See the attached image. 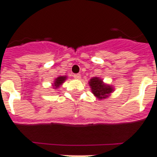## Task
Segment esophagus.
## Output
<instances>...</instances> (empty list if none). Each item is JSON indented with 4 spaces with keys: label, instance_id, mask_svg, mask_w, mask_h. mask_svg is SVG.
<instances>
[{
    "label": "esophagus",
    "instance_id": "obj_1",
    "mask_svg": "<svg viewBox=\"0 0 157 157\" xmlns=\"http://www.w3.org/2000/svg\"><path fill=\"white\" fill-rule=\"evenodd\" d=\"M73 77L75 79H77V80H80V79L82 78V76H81L80 74H74V75H73Z\"/></svg>",
    "mask_w": 157,
    "mask_h": 157
}]
</instances>
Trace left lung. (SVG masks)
I'll use <instances>...</instances> for the list:
<instances>
[{"label": "left lung", "mask_w": 157, "mask_h": 157, "mask_svg": "<svg viewBox=\"0 0 157 157\" xmlns=\"http://www.w3.org/2000/svg\"><path fill=\"white\" fill-rule=\"evenodd\" d=\"M89 84L94 96L99 100L107 98L110 96V94L112 93V91L114 90L111 86L105 84L99 77H92L90 80Z\"/></svg>", "instance_id": "obj_1"}]
</instances>
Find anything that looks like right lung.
<instances>
[{
  "mask_svg": "<svg viewBox=\"0 0 157 157\" xmlns=\"http://www.w3.org/2000/svg\"><path fill=\"white\" fill-rule=\"evenodd\" d=\"M67 76L64 75V76H58L57 78L55 79V82L53 83V87L54 89H58V87H60L61 85L63 84L64 82L66 81Z\"/></svg>",
  "mask_w": 157,
  "mask_h": 157,
  "instance_id": "right-lung-1",
  "label": "right lung"
}]
</instances>
